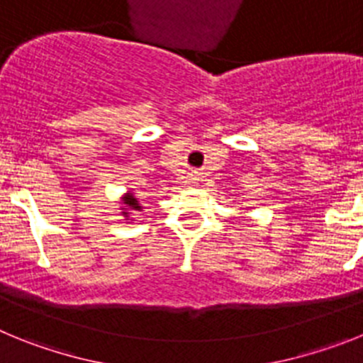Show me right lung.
Listing matches in <instances>:
<instances>
[{
    "mask_svg": "<svg viewBox=\"0 0 363 363\" xmlns=\"http://www.w3.org/2000/svg\"><path fill=\"white\" fill-rule=\"evenodd\" d=\"M123 203L127 205L129 209H133V211H140V209H142V205L138 203V200L133 196V194H125ZM123 214H125V216H127V214H129V213H123Z\"/></svg>",
    "mask_w": 363,
    "mask_h": 363,
    "instance_id": "add662e5",
    "label": "right lung"
}]
</instances>
